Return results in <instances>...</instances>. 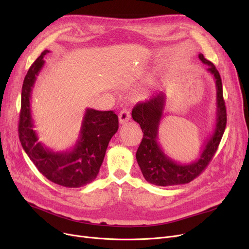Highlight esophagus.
I'll use <instances>...</instances> for the list:
<instances>
[{
	"instance_id": "1",
	"label": "esophagus",
	"mask_w": 249,
	"mask_h": 249,
	"mask_svg": "<svg viewBox=\"0 0 249 249\" xmlns=\"http://www.w3.org/2000/svg\"><path fill=\"white\" fill-rule=\"evenodd\" d=\"M130 109L129 108H123L119 114V119H120V122L123 124V123H126L130 120Z\"/></svg>"
}]
</instances>
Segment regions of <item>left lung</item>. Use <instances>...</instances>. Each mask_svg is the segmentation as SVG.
<instances>
[{
	"mask_svg": "<svg viewBox=\"0 0 249 249\" xmlns=\"http://www.w3.org/2000/svg\"><path fill=\"white\" fill-rule=\"evenodd\" d=\"M199 58L208 65L207 71L215 78L217 112L215 129L206 141L198 160L192 163H178L169 159L159 144V128L165 106L163 93H160L149 101L137 103L132 110L133 120L140 125L143 132L136 160L143 177L152 185L160 187L182 185L197 178L212 160L225 131L227 115L221 76L215 65L207 60L202 53L199 54Z\"/></svg>",
	"mask_w": 249,
	"mask_h": 249,
	"instance_id": "1",
	"label": "left lung"
}]
</instances>
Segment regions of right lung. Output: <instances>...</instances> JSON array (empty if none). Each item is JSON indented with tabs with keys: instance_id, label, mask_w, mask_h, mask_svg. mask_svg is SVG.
<instances>
[{
	"instance_id": "obj_1",
	"label": "right lung",
	"mask_w": 249,
	"mask_h": 249,
	"mask_svg": "<svg viewBox=\"0 0 249 249\" xmlns=\"http://www.w3.org/2000/svg\"><path fill=\"white\" fill-rule=\"evenodd\" d=\"M44 50L26 74L21 94L19 139L31 161L47 179L67 188H80L93 181L100 171L109 141L119 128L113 111L87 109L75 144L65 151H52L38 142L31 115V93L44 65Z\"/></svg>"
}]
</instances>
